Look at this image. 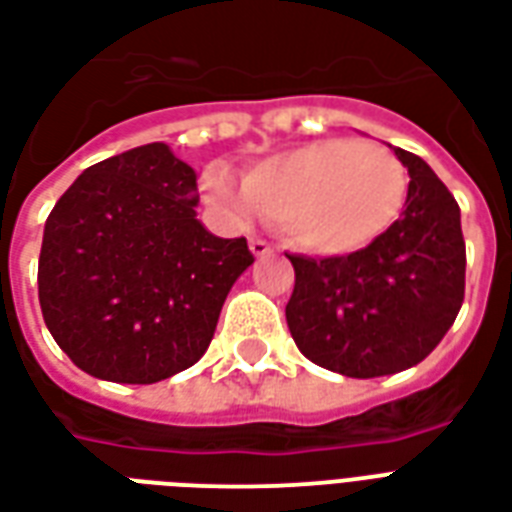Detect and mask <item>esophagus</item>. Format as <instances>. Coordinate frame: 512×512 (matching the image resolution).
<instances>
[{"label": "esophagus", "instance_id": "esophagus-1", "mask_svg": "<svg viewBox=\"0 0 512 512\" xmlns=\"http://www.w3.org/2000/svg\"><path fill=\"white\" fill-rule=\"evenodd\" d=\"M272 251H275V248H272V243H267V240H261V237H253L251 240V253L256 256V259H261V256H269Z\"/></svg>", "mask_w": 512, "mask_h": 512}]
</instances>
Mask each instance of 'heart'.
Wrapping results in <instances>:
<instances>
[{
  "instance_id": "b5f03b06",
  "label": "heart",
  "mask_w": 512,
  "mask_h": 512,
  "mask_svg": "<svg viewBox=\"0 0 512 512\" xmlns=\"http://www.w3.org/2000/svg\"><path fill=\"white\" fill-rule=\"evenodd\" d=\"M202 192L232 219L261 211L304 251L342 256L392 227L406 202L408 176L387 146L326 138L256 162L243 184L213 165L202 176Z\"/></svg>"
}]
</instances>
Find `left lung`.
I'll return each instance as SVG.
<instances>
[{"label": "left lung", "mask_w": 512, "mask_h": 512, "mask_svg": "<svg viewBox=\"0 0 512 512\" xmlns=\"http://www.w3.org/2000/svg\"><path fill=\"white\" fill-rule=\"evenodd\" d=\"M408 168L406 208L374 243L350 256H288L296 283L285 320L312 363L352 379L417 366L438 347L465 301L459 205L422 157Z\"/></svg>", "instance_id": "8db88e82"}]
</instances>
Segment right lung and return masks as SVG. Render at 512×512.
Returning <instances> with one entry per match:
<instances>
[{
    "label": "right lung",
    "instance_id": "add662e5",
    "mask_svg": "<svg viewBox=\"0 0 512 512\" xmlns=\"http://www.w3.org/2000/svg\"><path fill=\"white\" fill-rule=\"evenodd\" d=\"M197 173L168 144L95 162L45 221L39 307L74 366L152 384L205 355L229 288L253 264L245 237L197 221Z\"/></svg>",
    "mask_w": 512,
    "mask_h": 512
}]
</instances>
